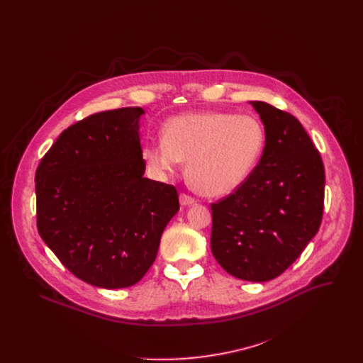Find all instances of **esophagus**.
Instances as JSON below:
<instances>
[{"instance_id": "34e87169", "label": "esophagus", "mask_w": 363, "mask_h": 363, "mask_svg": "<svg viewBox=\"0 0 363 363\" xmlns=\"http://www.w3.org/2000/svg\"><path fill=\"white\" fill-rule=\"evenodd\" d=\"M179 202H181V205H184V206H186V205H192V203H195L196 202V199L195 198H192L191 195H188V194H181L179 195Z\"/></svg>"}]
</instances>
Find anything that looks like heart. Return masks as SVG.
<instances>
[{"label": "heart", "mask_w": 363, "mask_h": 363, "mask_svg": "<svg viewBox=\"0 0 363 363\" xmlns=\"http://www.w3.org/2000/svg\"><path fill=\"white\" fill-rule=\"evenodd\" d=\"M264 145V126L251 115L184 113L165 123L164 139L147 145L145 158L161 175L175 174L188 161V179L199 194L224 196L251 177Z\"/></svg>", "instance_id": "b5f03b06"}]
</instances>
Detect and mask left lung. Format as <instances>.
<instances>
[{
    "mask_svg": "<svg viewBox=\"0 0 363 363\" xmlns=\"http://www.w3.org/2000/svg\"><path fill=\"white\" fill-rule=\"evenodd\" d=\"M266 130L263 157L233 194L211 203V251L231 276L273 280L319 231L325 167L301 123L266 101H251Z\"/></svg>",
    "mask_w": 363,
    "mask_h": 363,
    "instance_id": "left-lung-1",
    "label": "left lung"
}]
</instances>
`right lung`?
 I'll return each instance as SVG.
<instances>
[{
  "mask_svg": "<svg viewBox=\"0 0 363 363\" xmlns=\"http://www.w3.org/2000/svg\"><path fill=\"white\" fill-rule=\"evenodd\" d=\"M140 108L69 126L35 171L37 230L77 279L103 289L136 284L179 210L174 185L143 177Z\"/></svg>",
  "mask_w": 363,
  "mask_h": 363,
  "instance_id": "add662e5",
  "label": "right lung"
}]
</instances>
